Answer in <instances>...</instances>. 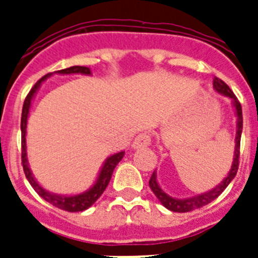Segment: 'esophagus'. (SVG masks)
<instances>
[{
	"label": "esophagus",
	"mask_w": 258,
	"mask_h": 258,
	"mask_svg": "<svg viewBox=\"0 0 258 258\" xmlns=\"http://www.w3.org/2000/svg\"><path fill=\"white\" fill-rule=\"evenodd\" d=\"M152 143V136L148 132H143V134H139L136 138H135L134 143H132V146L135 149H140V148H144V146L150 145Z\"/></svg>",
	"instance_id": "34e87169"
}]
</instances>
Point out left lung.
I'll use <instances>...</instances> for the list:
<instances>
[{
    "mask_svg": "<svg viewBox=\"0 0 258 258\" xmlns=\"http://www.w3.org/2000/svg\"><path fill=\"white\" fill-rule=\"evenodd\" d=\"M213 87L216 89V91H219L220 94H224L226 96H229L230 99H233V104L236 109V117H238V131H236V139H235V154H234V161L233 166H231L230 172L226 176L224 181L217 187H215L213 190L208 192H204V194H201V196L192 197V198L189 199H173L169 196H167L166 192L159 187L157 182V178H155V172H153L152 177L149 180V186L152 189V191L154 192L155 197L159 199L162 204L167 210L172 211V212H190L192 210H197V208H201L206 204L211 203L212 201H215L217 197L224 191L227 187V185L230 184L231 180L235 177L236 172H238L239 168V155H240V138H242V130H243V114H242V105L239 103L238 97L234 95V92L231 91L230 87L226 85L222 80L215 77L213 78Z\"/></svg>",
    "mask_w": 258,
    "mask_h": 258,
    "instance_id": "left-lung-1",
    "label": "left lung"
}]
</instances>
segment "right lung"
<instances>
[{"mask_svg":"<svg viewBox=\"0 0 258 258\" xmlns=\"http://www.w3.org/2000/svg\"><path fill=\"white\" fill-rule=\"evenodd\" d=\"M55 73L59 74H72V73H82V74H90V69L87 67H71V68L61 69V71H56ZM51 73H47L46 76H43L41 80H38L36 82V85L31 89V91L28 92L27 97H25L24 104H23V112H22V122H20V128H22V166L23 169H24L25 177L28 178L29 184L32 185L36 192L38 194L41 198L45 199L46 202L51 203L55 207L60 208V210L68 211V212H80V211H85L89 207H91L92 204L100 198V196L104 192V190L108 186L109 181H110V177L113 175V171H114L115 166L120 162V159L123 158L124 153L120 152L117 153V154L112 155L106 159L105 164L103 166L100 171V175L97 177L96 184L89 190V191L83 192V194H80V196H74V197H61V196H55V194H51V192L46 191L45 189L39 186L37 184V181L34 180V177L32 176L31 169L28 167V161H27V145H25V131H27V119H28V113H29V108H31V101L33 99L34 94L38 90L39 85L42 83V81H45L46 78L50 76Z\"/></svg>","mask_w":258,"mask_h":258,"instance_id":"add662e5","label":"right lung"}]
</instances>
